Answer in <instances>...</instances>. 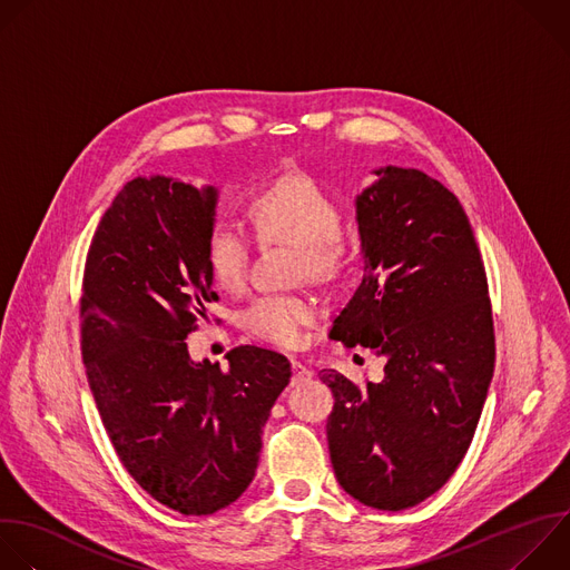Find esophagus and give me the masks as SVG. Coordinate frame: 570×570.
<instances>
[{"mask_svg":"<svg viewBox=\"0 0 570 570\" xmlns=\"http://www.w3.org/2000/svg\"><path fill=\"white\" fill-rule=\"evenodd\" d=\"M291 364H293V385H302V383L311 381L313 371H311L306 364H302V362H297V360H293Z\"/></svg>","mask_w":570,"mask_h":570,"instance_id":"1","label":"esophagus"}]
</instances>
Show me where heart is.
Instances as JSON below:
<instances>
[{"instance_id": "obj_1", "label": "heart", "mask_w": 570, "mask_h": 570, "mask_svg": "<svg viewBox=\"0 0 570 570\" xmlns=\"http://www.w3.org/2000/svg\"><path fill=\"white\" fill-rule=\"evenodd\" d=\"M250 219L264 242L299 246V268L313 279L340 275L348 244L342 235V206L328 189L306 171H284L255 189ZM206 266L213 279L237 291L248 271V242L239 228L217 222L206 237ZM315 317V306L297 295L268 293L257 297L242 315V324L255 337L295 346L302 328Z\"/></svg>"}]
</instances>
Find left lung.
<instances>
[{
	"label": "left lung",
	"instance_id": "8db88e82",
	"mask_svg": "<svg viewBox=\"0 0 570 570\" xmlns=\"http://www.w3.org/2000/svg\"><path fill=\"white\" fill-rule=\"evenodd\" d=\"M355 199L364 275L331 337L387 355L383 383H322L337 483L360 503L405 510L463 461L494 371L485 266L459 199L421 169L381 167Z\"/></svg>",
	"mask_w": 570,
	"mask_h": 570
}]
</instances>
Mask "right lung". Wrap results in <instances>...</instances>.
Listing matches in <instances>:
<instances>
[{
	"mask_svg": "<svg viewBox=\"0 0 570 570\" xmlns=\"http://www.w3.org/2000/svg\"><path fill=\"white\" fill-rule=\"evenodd\" d=\"M215 206V187L129 180L82 277V360L102 425L131 479L180 514H213L244 494L291 381V362L262 346L228 351V368L189 360L185 337L217 299L206 266Z\"/></svg>",
	"mask_w": 570,
	"mask_h": 570,
	"instance_id": "1",
	"label": "right lung"
}]
</instances>
